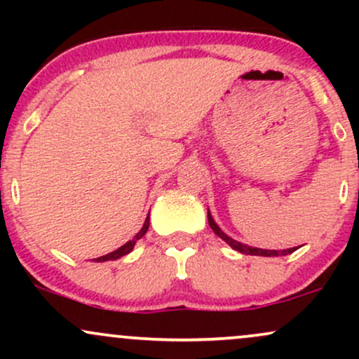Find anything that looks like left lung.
<instances>
[{"label": "left lung", "instance_id": "left-lung-1", "mask_svg": "<svg viewBox=\"0 0 359 359\" xmlns=\"http://www.w3.org/2000/svg\"><path fill=\"white\" fill-rule=\"evenodd\" d=\"M208 221H209V226H211L212 231L216 233L217 236L221 238V240H224L226 243H228L229 246H231L233 250L240 251V253H243V255H257V257H285V255L294 253V251L297 250V248H288V250H280V251H278V250H262V248H253V246L243 245V243L236 241V240H233V238H229L228 234H226L224 231H222V229L219 228V226H217L216 222H214L212 216H211V212H209V209H208Z\"/></svg>", "mask_w": 359, "mask_h": 359}]
</instances>
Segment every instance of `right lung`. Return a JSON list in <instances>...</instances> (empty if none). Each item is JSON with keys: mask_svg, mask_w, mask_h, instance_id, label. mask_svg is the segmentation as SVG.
Instances as JSON below:
<instances>
[{"mask_svg": "<svg viewBox=\"0 0 359 359\" xmlns=\"http://www.w3.org/2000/svg\"><path fill=\"white\" fill-rule=\"evenodd\" d=\"M148 226H150V214H148V216H147L145 224H143V228L140 229V231L133 236V240H130L128 243H125V245H123L121 248H118V250L111 251V253L104 255V257L94 258V262H109V259H118V258L125 257V255H128V253H130L131 250L135 248V245H137V241L140 240V238H143V234H145V233L148 231Z\"/></svg>", "mask_w": 359, "mask_h": 359, "instance_id": "right-lung-1", "label": "right lung"}]
</instances>
